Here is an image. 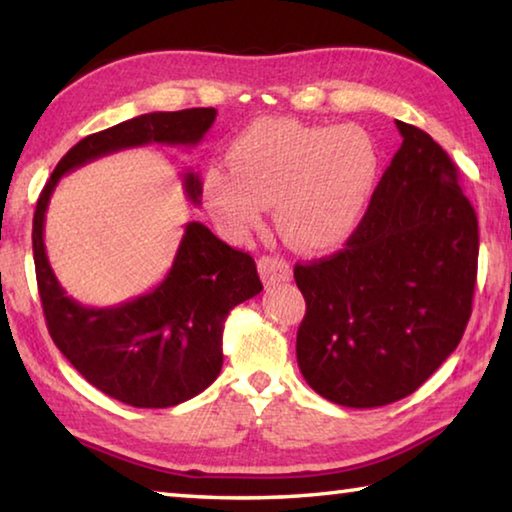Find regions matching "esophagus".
Returning a JSON list of instances; mask_svg holds the SVG:
<instances>
[{
    "label": "esophagus",
    "instance_id": "obj_1",
    "mask_svg": "<svg viewBox=\"0 0 512 512\" xmlns=\"http://www.w3.org/2000/svg\"><path fill=\"white\" fill-rule=\"evenodd\" d=\"M257 271L262 275V282L266 287H275V284L280 282H289L293 277L289 262H284L282 257H268V255L259 257Z\"/></svg>",
    "mask_w": 512,
    "mask_h": 512
}]
</instances>
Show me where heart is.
Segmentation results:
<instances>
[{
  "instance_id": "heart-1",
  "label": "heart",
  "mask_w": 512,
  "mask_h": 512,
  "mask_svg": "<svg viewBox=\"0 0 512 512\" xmlns=\"http://www.w3.org/2000/svg\"><path fill=\"white\" fill-rule=\"evenodd\" d=\"M230 169L205 171L203 201L219 230L246 237L275 205V225L298 250L343 244L366 216L379 153L359 126L259 119L230 146Z\"/></svg>"
}]
</instances>
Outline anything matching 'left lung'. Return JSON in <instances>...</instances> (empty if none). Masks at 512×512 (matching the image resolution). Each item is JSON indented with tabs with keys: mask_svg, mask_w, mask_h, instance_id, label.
Instances as JSON below:
<instances>
[{
	"mask_svg": "<svg viewBox=\"0 0 512 512\" xmlns=\"http://www.w3.org/2000/svg\"><path fill=\"white\" fill-rule=\"evenodd\" d=\"M402 146L343 250L293 277L307 302L296 357L325 400L375 409L427 381L472 314L479 223L440 144L395 121Z\"/></svg>",
	"mask_w": 512,
	"mask_h": 512,
	"instance_id": "1",
	"label": "left lung"
}]
</instances>
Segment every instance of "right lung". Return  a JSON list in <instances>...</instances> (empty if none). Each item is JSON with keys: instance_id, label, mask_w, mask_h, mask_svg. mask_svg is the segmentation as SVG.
<instances>
[{"instance_id": "obj_1", "label": "right lung", "mask_w": 512, "mask_h": 512, "mask_svg": "<svg viewBox=\"0 0 512 512\" xmlns=\"http://www.w3.org/2000/svg\"><path fill=\"white\" fill-rule=\"evenodd\" d=\"M214 119V108L149 112L83 137L58 162L33 214V262L51 339L94 388L137 409L192 400L219 377L225 316L262 291L255 259L192 221L158 287L115 307H85L67 296L47 259V207L65 173L135 146H196ZM183 187L201 203L196 171L187 169Z\"/></svg>"}]
</instances>
